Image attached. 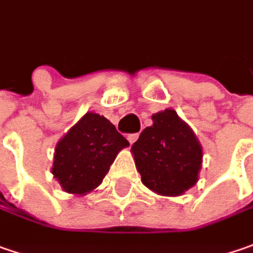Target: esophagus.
<instances>
[{
    "label": "esophagus",
    "mask_w": 253,
    "mask_h": 253,
    "mask_svg": "<svg viewBox=\"0 0 253 253\" xmlns=\"http://www.w3.org/2000/svg\"><path fill=\"white\" fill-rule=\"evenodd\" d=\"M137 138H138L137 133H134V134H128V136H127V140L130 141V144H133L134 141H137Z\"/></svg>",
    "instance_id": "1"
}]
</instances>
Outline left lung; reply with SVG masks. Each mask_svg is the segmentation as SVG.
I'll use <instances>...</instances> for the list:
<instances>
[{
    "instance_id": "1",
    "label": "left lung",
    "mask_w": 253,
    "mask_h": 253,
    "mask_svg": "<svg viewBox=\"0 0 253 253\" xmlns=\"http://www.w3.org/2000/svg\"><path fill=\"white\" fill-rule=\"evenodd\" d=\"M151 119L153 125L131 146L141 182L159 195H182L198 181L203 147L175 110L166 109Z\"/></svg>"
}]
</instances>
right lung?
Here are the masks:
<instances>
[{
	"mask_svg": "<svg viewBox=\"0 0 253 253\" xmlns=\"http://www.w3.org/2000/svg\"><path fill=\"white\" fill-rule=\"evenodd\" d=\"M127 146L105 116L87 112L58 141L50 171L63 191L86 195L102 184L119 151Z\"/></svg>",
	"mask_w": 253,
	"mask_h": 253,
	"instance_id": "obj_1",
	"label": "right lung"
}]
</instances>
